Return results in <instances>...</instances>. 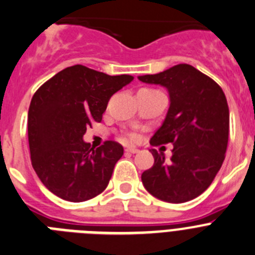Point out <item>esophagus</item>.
I'll return each instance as SVG.
<instances>
[{
	"label": "esophagus",
	"instance_id": "34e87169",
	"mask_svg": "<svg viewBox=\"0 0 255 255\" xmlns=\"http://www.w3.org/2000/svg\"><path fill=\"white\" fill-rule=\"evenodd\" d=\"M125 152L126 153H131V154H135V153L139 152V149H136V148H134V147H129V148H126Z\"/></svg>",
	"mask_w": 255,
	"mask_h": 255
}]
</instances>
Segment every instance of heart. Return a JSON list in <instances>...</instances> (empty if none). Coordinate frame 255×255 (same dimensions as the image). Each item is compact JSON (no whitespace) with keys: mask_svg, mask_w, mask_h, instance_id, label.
Masks as SVG:
<instances>
[{"mask_svg":"<svg viewBox=\"0 0 255 255\" xmlns=\"http://www.w3.org/2000/svg\"><path fill=\"white\" fill-rule=\"evenodd\" d=\"M130 139H135V136H134V135H130Z\"/></svg>","mask_w":255,"mask_h":255,"instance_id":"heart-1","label":"heart"}]
</instances>
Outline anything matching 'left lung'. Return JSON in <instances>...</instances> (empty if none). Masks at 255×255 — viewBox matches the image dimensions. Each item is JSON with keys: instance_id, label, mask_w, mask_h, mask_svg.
I'll return each mask as SVG.
<instances>
[{"instance_id": "8db88e82", "label": "left lung", "mask_w": 255, "mask_h": 255, "mask_svg": "<svg viewBox=\"0 0 255 255\" xmlns=\"http://www.w3.org/2000/svg\"><path fill=\"white\" fill-rule=\"evenodd\" d=\"M138 79L167 89L170 107L150 144L173 145L168 162L163 153L150 150L154 164L141 173V182L163 202H189L207 190L224 163L230 128L226 97L215 80L188 64Z\"/></svg>"}]
</instances>
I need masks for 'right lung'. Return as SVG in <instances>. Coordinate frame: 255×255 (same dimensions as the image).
Segmentation results:
<instances>
[{
  "instance_id": "obj_1",
  "label": "right lung",
  "mask_w": 255,
  "mask_h": 255,
  "mask_svg": "<svg viewBox=\"0 0 255 255\" xmlns=\"http://www.w3.org/2000/svg\"><path fill=\"white\" fill-rule=\"evenodd\" d=\"M131 75H107L74 65L56 74L35 92L28 112L33 168L51 193L79 203L107 188L124 148L107 140L94 148L83 140L87 128L100 123L116 92Z\"/></svg>"
}]
</instances>
